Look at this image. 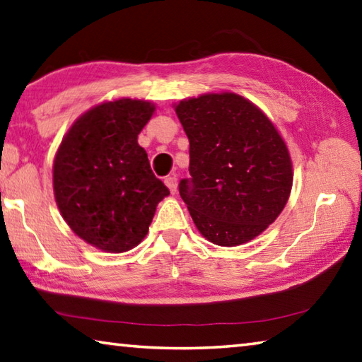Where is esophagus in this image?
<instances>
[{"instance_id":"obj_1","label":"esophagus","mask_w":362,"mask_h":362,"mask_svg":"<svg viewBox=\"0 0 362 362\" xmlns=\"http://www.w3.org/2000/svg\"><path fill=\"white\" fill-rule=\"evenodd\" d=\"M164 183H166V187L169 188L170 193L174 194L177 192V179H175V177H166V179H164Z\"/></svg>"}]
</instances>
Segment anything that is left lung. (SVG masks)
I'll list each match as a JSON object with an SVG mask.
<instances>
[{"label":"left lung","mask_w":362,"mask_h":362,"mask_svg":"<svg viewBox=\"0 0 362 362\" xmlns=\"http://www.w3.org/2000/svg\"><path fill=\"white\" fill-rule=\"evenodd\" d=\"M189 141L182 199L202 238L220 247L247 244L277 220L293 187L290 152L271 118L233 91L175 104Z\"/></svg>","instance_id":"8db88e82"}]
</instances>
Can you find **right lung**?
<instances>
[{
    "label": "right lung",
    "instance_id": "add662e5",
    "mask_svg": "<svg viewBox=\"0 0 362 362\" xmlns=\"http://www.w3.org/2000/svg\"><path fill=\"white\" fill-rule=\"evenodd\" d=\"M155 109L131 98L96 104L71 124L55 153L58 210L72 233L103 252L139 245L169 194L137 144Z\"/></svg>",
    "mask_w": 362,
    "mask_h": 362
}]
</instances>
